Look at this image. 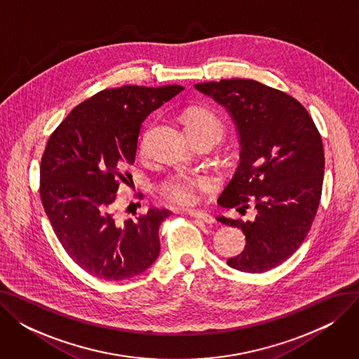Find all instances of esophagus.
Here are the masks:
<instances>
[{
	"instance_id": "esophagus-1",
	"label": "esophagus",
	"mask_w": 359,
	"mask_h": 359,
	"mask_svg": "<svg viewBox=\"0 0 359 359\" xmlns=\"http://www.w3.org/2000/svg\"><path fill=\"white\" fill-rule=\"evenodd\" d=\"M187 215H191L192 218H195L196 221H201V222H205V224H210L212 225L215 222V218L210 214L206 212H202V211H194V210H189L187 211Z\"/></svg>"
}]
</instances>
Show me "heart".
Here are the masks:
<instances>
[{
	"instance_id": "obj_1",
	"label": "heart",
	"mask_w": 359,
	"mask_h": 359,
	"mask_svg": "<svg viewBox=\"0 0 359 359\" xmlns=\"http://www.w3.org/2000/svg\"><path fill=\"white\" fill-rule=\"evenodd\" d=\"M186 126L189 134L196 130H210L218 138L222 134V122L214 111L202 107L187 109L184 113ZM205 180L183 172L167 176L160 182L158 191L164 199L176 205H191L198 198V187Z\"/></svg>"
}]
</instances>
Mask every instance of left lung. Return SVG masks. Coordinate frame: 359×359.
<instances>
[{
  "label": "left lung",
  "mask_w": 359,
  "mask_h": 359,
  "mask_svg": "<svg viewBox=\"0 0 359 359\" xmlns=\"http://www.w3.org/2000/svg\"><path fill=\"white\" fill-rule=\"evenodd\" d=\"M230 113L240 138V164L218 198L222 208H249L253 221L217 219L241 229L244 250L229 266L262 273L279 266L303 244L322 198L325 151L306 107L290 94L255 80L195 84Z\"/></svg>",
  "instance_id": "obj_1"
}]
</instances>
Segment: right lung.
Listing matches in <instances>:
<instances>
[{"label":"right lung","mask_w":359,"mask_h":359,"mask_svg":"<svg viewBox=\"0 0 359 359\" xmlns=\"http://www.w3.org/2000/svg\"><path fill=\"white\" fill-rule=\"evenodd\" d=\"M184 87L123 86L94 94L71 110L46 144L41 199L68 256L87 273L122 280L142 273L160 255V224L168 210L121 221L116 201L123 168L135 163L149 113Z\"/></svg>","instance_id":"1"}]
</instances>
